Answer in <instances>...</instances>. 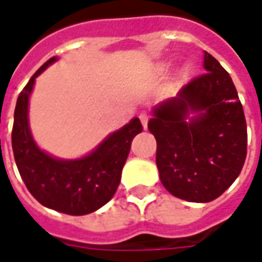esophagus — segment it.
<instances>
[{"label":"esophagus","mask_w":262,"mask_h":262,"mask_svg":"<svg viewBox=\"0 0 262 262\" xmlns=\"http://www.w3.org/2000/svg\"><path fill=\"white\" fill-rule=\"evenodd\" d=\"M140 119H141V124H143V126H144V128H147V122H148V115H147V114H141V115H140Z\"/></svg>","instance_id":"34e87169"}]
</instances>
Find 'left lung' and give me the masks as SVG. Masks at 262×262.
Masks as SVG:
<instances>
[{"instance_id":"8db88e82","label":"left lung","mask_w":262,"mask_h":262,"mask_svg":"<svg viewBox=\"0 0 262 262\" xmlns=\"http://www.w3.org/2000/svg\"><path fill=\"white\" fill-rule=\"evenodd\" d=\"M206 73L192 78L153 111L148 129L157 141L160 181L172 195L208 203L235 182L247 159V121L236 87L214 56L204 52ZM189 112L199 115L187 119Z\"/></svg>"}]
</instances>
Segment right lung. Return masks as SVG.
Instances as JSON below:
<instances>
[{
	"instance_id": "obj_1",
	"label": "right lung",
	"mask_w": 262,
	"mask_h": 262,
	"mask_svg": "<svg viewBox=\"0 0 262 262\" xmlns=\"http://www.w3.org/2000/svg\"><path fill=\"white\" fill-rule=\"evenodd\" d=\"M56 56L40 67L17 99L11 144L15 165L29 192L42 206L71 216L93 213L114 196L121 182L133 138L143 131L138 118L106 137L89 156L77 160H61L49 156L36 146L27 121L29 96L35 78Z\"/></svg>"
}]
</instances>
